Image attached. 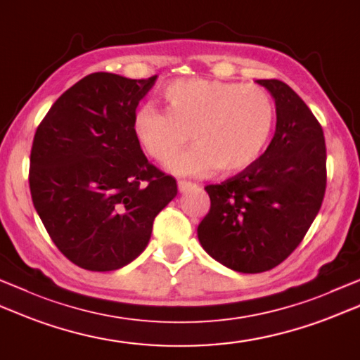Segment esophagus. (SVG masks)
I'll list each match as a JSON object with an SVG mask.
<instances>
[{"mask_svg":"<svg viewBox=\"0 0 360 360\" xmlns=\"http://www.w3.org/2000/svg\"><path fill=\"white\" fill-rule=\"evenodd\" d=\"M192 187H195V184L193 182H190V181H178V190L181 193H184V192H187V190H190Z\"/></svg>","mask_w":360,"mask_h":360,"instance_id":"1","label":"esophagus"}]
</instances>
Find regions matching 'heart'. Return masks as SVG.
Masks as SVG:
<instances>
[{"label": "heart", "mask_w": 360, "mask_h": 360, "mask_svg": "<svg viewBox=\"0 0 360 360\" xmlns=\"http://www.w3.org/2000/svg\"><path fill=\"white\" fill-rule=\"evenodd\" d=\"M165 112L143 105L132 132L151 159L165 162L188 137L195 145L168 162L176 174L245 170L265 146L274 124L270 95L259 86L215 79H178L162 90Z\"/></svg>", "instance_id": "1"}]
</instances>
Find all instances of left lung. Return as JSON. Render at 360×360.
I'll list each match as a JSON object with an SVG mask.
<instances>
[{
    "instance_id": "left-lung-1",
    "label": "left lung",
    "mask_w": 360,
    "mask_h": 360,
    "mask_svg": "<svg viewBox=\"0 0 360 360\" xmlns=\"http://www.w3.org/2000/svg\"><path fill=\"white\" fill-rule=\"evenodd\" d=\"M256 82L273 96L276 131L250 167L206 187L210 210L198 226L204 251L238 273L271 270L290 256L326 190L325 136L311 109L283 81Z\"/></svg>"
}]
</instances>
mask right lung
<instances>
[{
  "instance_id": "right-lung-1",
  "label": "right lung",
  "mask_w": 360,
  "mask_h": 360,
  "mask_svg": "<svg viewBox=\"0 0 360 360\" xmlns=\"http://www.w3.org/2000/svg\"><path fill=\"white\" fill-rule=\"evenodd\" d=\"M158 76L91 73L62 94L35 131L30 187L59 251L84 270L131 264L178 186L148 162L132 117Z\"/></svg>"
}]
</instances>
